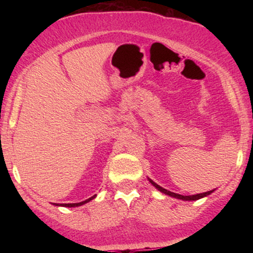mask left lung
I'll use <instances>...</instances> for the list:
<instances>
[{"instance_id": "8db88e82", "label": "left lung", "mask_w": 253, "mask_h": 253, "mask_svg": "<svg viewBox=\"0 0 253 253\" xmlns=\"http://www.w3.org/2000/svg\"><path fill=\"white\" fill-rule=\"evenodd\" d=\"M147 179H149L151 184H152L153 187L156 188V189H158L159 191H161V193L165 194V195H169V196H171V197H175V199L182 200V201H196V200L202 199V197H206V196L211 195V194L213 193L214 190H215V189H213V190H210V191H206V193L195 194V195H188V196H187V195H181V194H176V193H172V191H169V190L164 189V188H162L161 185L157 184V183H156V182H153L152 179H151V178H147Z\"/></svg>"}]
</instances>
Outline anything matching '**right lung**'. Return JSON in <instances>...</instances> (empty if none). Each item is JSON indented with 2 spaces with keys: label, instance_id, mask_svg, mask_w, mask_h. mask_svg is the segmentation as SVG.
<instances>
[{
  "label": "right lung",
  "instance_id": "right-lung-1",
  "mask_svg": "<svg viewBox=\"0 0 253 253\" xmlns=\"http://www.w3.org/2000/svg\"><path fill=\"white\" fill-rule=\"evenodd\" d=\"M95 197H96V195L89 197L88 200H85V201H82V202H78V203H53L54 206H58V207H80V206H83L85 205V203H88L91 201V200H94Z\"/></svg>",
  "mask_w": 253,
  "mask_h": 253
}]
</instances>
